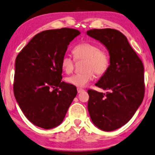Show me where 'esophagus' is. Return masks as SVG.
I'll return each instance as SVG.
<instances>
[{
	"instance_id": "34e87169",
	"label": "esophagus",
	"mask_w": 155,
	"mask_h": 155,
	"mask_svg": "<svg viewBox=\"0 0 155 155\" xmlns=\"http://www.w3.org/2000/svg\"><path fill=\"white\" fill-rule=\"evenodd\" d=\"M84 91V90L83 89V88H77V91H78V93H79V94H80V93H81V92H83Z\"/></svg>"
}]
</instances>
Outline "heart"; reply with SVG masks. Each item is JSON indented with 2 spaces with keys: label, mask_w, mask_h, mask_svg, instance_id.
<instances>
[{
  "label": "heart",
  "mask_w": 155,
  "mask_h": 155,
  "mask_svg": "<svg viewBox=\"0 0 155 155\" xmlns=\"http://www.w3.org/2000/svg\"><path fill=\"white\" fill-rule=\"evenodd\" d=\"M73 54L74 59L69 55H64L61 67L65 73L70 74L73 71L75 61L84 60L82 65L84 71L66 78L68 84L76 87H84L94 79V73L98 76H103L110 67L111 59L108 51L100 48L96 43L80 42L74 47Z\"/></svg>",
  "instance_id": "heart-1"
}]
</instances>
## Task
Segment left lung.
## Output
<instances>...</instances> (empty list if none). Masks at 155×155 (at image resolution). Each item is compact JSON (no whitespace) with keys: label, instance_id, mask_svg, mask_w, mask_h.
<instances>
[{"label":"left lung","instance_id":"8db88e82","mask_svg":"<svg viewBox=\"0 0 155 155\" xmlns=\"http://www.w3.org/2000/svg\"><path fill=\"white\" fill-rule=\"evenodd\" d=\"M86 33L106 47L111 59L108 71L96 84L108 91L103 94L88 90V113L98 128L113 131L126 124L143 101V64L120 31L92 29Z\"/></svg>","mask_w":155,"mask_h":155}]
</instances>
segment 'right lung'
<instances>
[{
  "instance_id": "1",
  "label": "right lung",
  "mask_w": 155,
  "mask_h": 155,
  "mask_svg": "<svg viewBox=\"0 0 155 155\" xmlns=\"http://www.w3.org/2000/svg\"><path fill=\"white\" fill-rule=\"evenodd\" d=\"M80 33L68 28L42 31L16 57L14 95L22 113L36 126L59 125L77 94L76 86L61 81V60Z\"/></svg>"
}]
</instances>
